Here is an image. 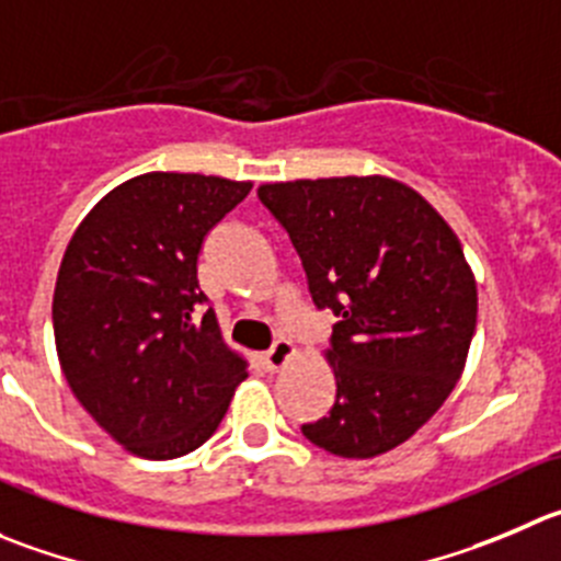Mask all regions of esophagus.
I'll return each mask as SVG.
<instances>
[{
	"label": "esophagus",
	"mask_w": 561,
	"mask_h": 561,
	"mask_svg": "<svg viewBox=\"0 0 561 561\" xmlns=\"http://www.w3.org/2000/svg\"><path fill=\"white\" fill-rule=\"evenodd\" d=\"M295 355H297V346L291 344V341L277 339L275 344H272V350L264 352V366L270 371H280Z\"/></svg>",
	"instance_id": "34e87169"
}]
</instances>
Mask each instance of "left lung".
Wrapping results in <instances>:
<instances>
[{
    "mask_svg": "<svg viewBox=\"0 0 561 561\" xmlns=\"http://www.w3.org/2000/svg\"><path fill=\"white\" fill-rule=\"evenodd\" d=\"M300 253L317 308H333L324 360L335 402L302 435L344 460H371L413 437L466 369L477 277L421 192L391 175L259 186Z\"/></svg>",
    "mask_w": 561,
    "mask_h": 561,
    "instance_id": "1",
    "label": "left lung"
}]
</instances>
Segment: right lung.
<instances>
[{"label": "right lung", "instance_id": "right-lung-1", "mask_svg": "<svg viewBox=\"0 0 561 561\" xmlns=\"http://www.w3.org/2000/svg\"><path fill=\"white\" fill-rule=\"evenodd\" d=\"M250 190L222 175H135L68 242L51 300L57 357L79 404L129 455L173 460L206 444L248 377L215 311L197 322V255Z\"/></svg>", "mask_w": 561, "mask_h": 561}]
</instances>
